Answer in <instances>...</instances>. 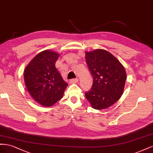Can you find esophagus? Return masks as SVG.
Instances as JSON below:
<instances>
[{
    "label": "esophagus",
    "instance_id": "1",
    "mask_svg": "<svg viewBox=\"0 0 153 153\" xmlns=\"http://www.w3.org/2000/svg\"><path fill=\"white\" fill-rule=\"evenodd\" d=\"M78 81H79V79L76 78V79H72L70 80V82H71V83H76V82H78Z\"/></svg>",
    "mask_w": 153,
    "mask_h": 153
}]
</instances>
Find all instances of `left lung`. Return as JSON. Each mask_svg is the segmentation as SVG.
<instances>
[{"label":"left lung","instance_id":"8db88e82","mask_svg":"<svg viewBox=\"0 0 153 153\" xmlns=\"http://www.w3.org/2000/svg\"><path fill=\"white\" fill-rule=\"evenodd\" d=\"M85 59L93 77L92 86L85 97L95 110L109 108L123 94L127 77L125 68L114 56L104 49L86 51Z\"/></svg>","mask_w":153,"mask_h":153}]
</instances>
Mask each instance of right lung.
<instances>
[{
	"instance_id": "add662e5",
	"label": "right lung",
	"mask_w": 153,
	"mask_h": 153,
	"mask_svg": "<svg viewBox=\"0 0 153 153\" xmlns=\"http://www.w3.org/2000/svg\"><path fill=\"white\" fill-rule=\"evenodd\" d=\"M59 56L55 51H43L24 69V82L28 92L43 106H53L63 97L68 86L55 67Z\"/></svg>"
}]
</instances>
